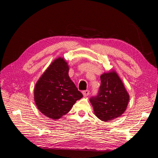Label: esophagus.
<instances>
[{
  "label": "esophagus",
  "mask_w": 158,
  "mask_h": 158,
  "mask_svg": "<svg viewBox=\"0 0 158 158\" xmlns=\"http://www.w3.org/2000/svg\"><path fill=\"white\" fill-rule=\"evenodd\" d=\"M82 94L83 95H84V96H88V95L89 94V90H84L82 92Z\"/></svg>",
  "instance_id": "34e87169"
}]
</instances>
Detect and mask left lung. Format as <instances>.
I'll return each mask as SVG.
<instances>
[{
    "label": "left lung",
    "mask_w": 158,
    "mask_h": 158,
    "mask_svg": "<svg viewBox=\"0 0 158 158\" xmlns=\"http://www.w3.org/2000/svg\"><path fill=\"white\" fill-rule=\"evenodd\" d=\"M128 100V94L114 72L101 76V85L98 93L89 99L95 114L103 121L120 117L125 111Z\"/></svg>",
    "instance_id": "left-lung-1"
}]
</instances>
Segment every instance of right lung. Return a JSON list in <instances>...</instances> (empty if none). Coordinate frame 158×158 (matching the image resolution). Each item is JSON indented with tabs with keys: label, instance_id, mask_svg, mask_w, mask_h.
I'll return each instance as SVG.
<instances>
[{
	"label": "right lung",
	"instance_id": "1",
	"mask_svg": "<svg viewBox=\"0 0 158 158\" xmlns=\"http://www.w3.org/2000/svg\"><path fill=\"white\" fill-rule=\"evenodd\" d=\"M69 66L63 59L52 62L37 82L34 99L38 109L47 117L58 119L70 111L83 97L69 76Z\"/></svg>",
	"mask_w": 158,
	"mask_h": 158
}]
</instances>
